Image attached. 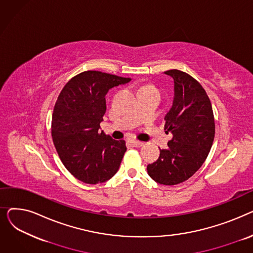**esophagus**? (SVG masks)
I'll list each match as a JSON object with an SVG mask.
<instances>
[{"instance_id":"1","label":"esophagus","mask_w":253,"mask_h":253,"mask_svg":"<svg viewBox=\"0 0 253 253\" xmlns=\"http://www.w3.org/2000/svg\"><path fill=\"white\" fill-rule=\"evenodd\" d=\"M132 143H133L134 147H136V148H140V147H142V145L145 144V142L139 141V140H132Z\"/></svg>"}]
</instances>
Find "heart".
<instances>
[{
  "instance_id": "heart-1",
  "label": "heart",
  "mask_w": 253,
  "mask_h": 253,
  "mask_svg": "<svg viewBox=\"0 0 253 253\" xmlns=\"http://www.w3.org/2000/svg\"><path fill=\"white\" fill-rule=\"evenodd\" d=\"M142 89H155V87H153V86H151V85H147V86H143L142 88H141V90Z\"/></svg>"
}]
</instances>
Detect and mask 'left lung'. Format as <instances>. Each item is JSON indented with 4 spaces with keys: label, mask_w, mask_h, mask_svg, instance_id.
I'll list each match as a JSON object with an SVG mask.
<instances>
[{
    "label": "left lung",
    "mask_w": 253,
    "mask_h": 253,
    "mask_svg": "<svg viewBox=\"0 0 253 253\" xmlns=\"http://www.w3.org/2000/svg\"><path fill=\"white\" fill-rule=\"evenodd\" d=\"M164 74L174 81L172 106L165 115V129L172 133L168 149L147 169L158 183L174 185L193 176L205 162L214 139L215 125L212 106L197 80L178 70Z\"/></svg>",
    "instance_id": "1"
}]
</instances>
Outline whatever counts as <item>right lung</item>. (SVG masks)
Returning a JSON list of instances; mask_svg holds the SVG:
<instances>
[{
	"label": "right lung",
	"mask_w": 253,
	"mask_h": 253,
	"mask_svg": "<svg viewBox=\"0 0 253 253\" xmlns=\"http://www.w3.org/2000/svg\"><path fill=\"white\" fill-rule=\"evenodd\" d=\"M130 78L97 71L77 75L61 90L52 115L51 133L61 162L79 180L89 184L112 178L127 150L100 130L110 89Z\"/></svg>",
	"instance_id": "add662e5"
}]
</instances>
